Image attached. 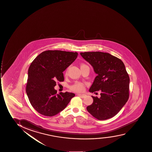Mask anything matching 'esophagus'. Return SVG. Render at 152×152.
Returning a JSON list of instances; mask_svg holds the SVG:
<instances>
[{
	"label": "esophagus",
	"mask_w": 152,
	"mask_h": 152,
	"mask_svg": "<svg viewBox=\"0 0 152 152\" xmlns=\"http://www.w3.org/2000/svg\"><path fill=\"white\" fill-rule=\"evenodd\" d=\"M77 95H78L79 96L82 97V98H84L86 96V94H77Z\"/></svg>",
	"instance_id": "34e87169"
}]
</instances>
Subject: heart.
I'll return each mask as SVG.
<instances>
[{"label": "heart", "mask_w": 152, "mask_h": 152, "mask_svg": "<svg viewBox=\"0 0 152 152\" xmlns=\"http://www.w3.org/2000/svg\"><path fill=\"white\" fill-rule=\"evenodd\" d=\"M85 66H88L87 65L84 63H82L80 65V68L85 67ZM68 69H67L65 72V75H67ZM70 90L72 91L75 92L77 93H80V92H82L84 91L85 89V87L83 83H82L79 82H76L75 83L73 84L72 85L69 87Z\"/></svg>", "instance_id": "obj_1"}]
</instances>
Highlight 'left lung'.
I'll list each match as a JSON object with an SVG mask.
<instances>
[{
  "mask_svg": "<svg viewBox=\"0 0 152 152\" xmlns=\"http://www.w3.org/2000/svg\"><path fill=\"white\" fill-rule=\"evenodd\" d=\"M80 55L97 74L89 91H101L100 98L92 96L93 103L87 110L99 120L111 118L119 112L129 97L130 77L124 63L107 53L84 52Z\"/></svg>",
  "mask_w": 152,
  "mask_h": 152,
  "instance_id": "8db88e82",
  "label": "left lung"
}]
</instances>
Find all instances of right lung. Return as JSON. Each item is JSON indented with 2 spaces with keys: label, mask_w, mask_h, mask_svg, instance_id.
<instances>
[{
  "label": "right lung",
  "mask_w": 152,
  "mask_h": 152,
  "mask_svg": "<svg viewBox=\"0 0 152 152\" xmlns=\"http://www.w3.org/2000/svg\"><path fill=\"white\" fill-rule=\"evenodd\" d=\"M77 52L46 50L31 62L28 70L26 92L31 106L38 112L53 116L66 108L75 94H57V82H63V72L75 61Z\"/></svg>",
  "instance_id": "add662e5"
}]
</instances>
